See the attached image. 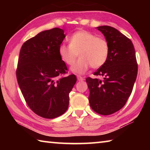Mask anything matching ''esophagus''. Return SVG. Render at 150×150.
<instances>
[{
  "label": "esophagus",
  "instance_id": "obj_1",
  "mask_svg": "<svg viewBox=\"0 0 150 150\" xmlns=\"http://www.w3.org/2000/svg\"><path fill=\"white\" fill-rule=\"evenodd\" d=\"M77 79L79 81H83V80H84V78H83V77H81V76H80V75H77Z\"/></svg>",
  "mask_w": 150,
  "mask_h": 150
}]
</instances>
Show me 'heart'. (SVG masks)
I'll use <instances>...</instances> for the list:
<instances>
[{
	"instance_id": "b5f03b06",
	"label": "heart",
	"mask_w": 150,
	"mask_h": 150,
	"mask_svg": "<svg viewBox=\"0 0 150 150\" xmlns=\"http://www.w3.org/2000/svg\"><path fill=\"white\" fill-rule=\"evenodd\" d=\"M61 59L65 64L73 65L78 57L80 58L71 67L77 73H84L91 66L98 69L108 59L110 46L107 40L85 30L75 32L69 38V45L62 44L58 50Z\"/></svg>"
}]
</instances>
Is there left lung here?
Instances as JSON below:
<instances>
[{"mask_svg": "<svg viewBox=\"0 0 150 150\" xmlns=\"http://www.w3.org/2000/svg\"><path fill=\"white\" fill-rule=\"evenodd\" d=\"M105 35L110 53L105 65L93 73L103 80L87 77L90 106L96 113L109 115L125 105L138 74L135 49L131 40L115 28H96Z\"/></svg>", "mask_w": 150, "mask_h": 150, "instance_id": "obj_1", "label": "left lung"}]
</instances>
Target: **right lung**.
Wrapping results in <instances>:
<instances>
[{
  "mask_svg": "<svg viewBox=\"0 0 150 150\" xmlns=\"http://www.w3.org/2000/svg\"><path fill=\"white\" fill-rule=\"evenodd\" d=\"M65 38L62 29L45 30L25 42L16 69L19 87L27 105L37 115L52 119L64 114L75 75L63 77L67 67L58 52Z\"/></svg>",
  "mask_w": 150,
  "mask_h": 150,
  "instance_id": "obj_1",
  "label": "right lung"
}]
</instances>
